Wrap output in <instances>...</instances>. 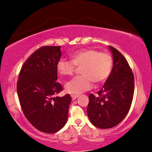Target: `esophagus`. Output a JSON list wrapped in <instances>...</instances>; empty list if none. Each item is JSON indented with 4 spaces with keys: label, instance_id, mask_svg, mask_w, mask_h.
Listing matches in <instances>:
<instances>
[{
    "label": "esophagus",
    "instance_id": "34e87169",
    "mask_svg": "<svg viewBox=\"0 0 152 152\" xmlns=\"http://www.w3.org/2000/svg\"><path fill=\"white\" fill-rule=\"evenodd\" d=\"M72 100H75L76 99H77L78 97V95H72Z\"/></svg>",
    "mask_w": 152,
    "mask_h": 152
}]
</instances>
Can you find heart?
Wrapping results in <instances>:
<instances>
[{
	"mask_svg": "<svg viewBox=\"0 0 152 152\" xmlns=\"http://www.w3.org/2000/svg\"><path fill=\"white\" fill-rule=\"evenodd\" d=\"M71 61L60 60L56 69L62 76L74 74L76 66H80V76L67 82L64 86L66 92L78 94L90 90L92 81L100 84L106 80L112 72L113 58L108 53L99 52L94 48L78 50L70 55Z\"/></svg>",
	"mask_w": 152,
	"mask_h": 152,
	"instance_id": "heart-1",
	"label": "heart"
}]
</instances>
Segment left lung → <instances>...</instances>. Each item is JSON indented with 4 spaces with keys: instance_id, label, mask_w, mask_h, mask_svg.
Masks as SVG:
<instances>
[{
    "instance_id": "1",
    "label": "left lung",
    "mask_w": 152,
    "mask_h": 152,
    "mask_svg": "<svg viewBox=\"0 0 152 152\" xmlns=\"http://www.w3.org/2000/svg\"><path fill=\"white\" fill-rule=\"evenodd\" d=\"M113 54L112 72L98 96L89 95L87 113L90 122L98 128H113L122 122L131 108L134 93V76L121 53L109 46Z\"/></svg>"
}]
</instances>
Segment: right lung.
<instances>
[{
  "label": "right lung",
  "instance_id": "add662e5",
  "mask_svg": "<svg viewBox=\"0 0 152 152\" xmlns=\"http://www.w3.org/2000/svg\"><path fill=\"white\" fill-rule=\"evenodd\" d=\"M61 46H42L24 62L17 84L23 114L42 132L54 133L63 128L68 118L69 94L55 96L62 90L56 82V66L61 58Z\"/></svg>",
  "mask_w": 152,
  "mask_h": 152
}]
</instances>
